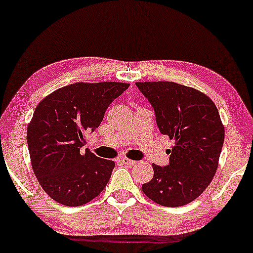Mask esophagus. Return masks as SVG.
Segmentation results:
<instances>
[{
	"instance_id": "1",
	"label": "esophagus",
	"mask_w": 253,
	"mask_h": 253,
	"mask_svg": "<svg viewBox=\"0 0 253 253\" xmlns=\"http://www.w3.org/2000/svg\"><path fill=\"white\" fill-rule=\"evenodd\" d=\"M121 163L122 164H124V165H134V164H136V162H133V160H130V159H127V158H122L120 160Z\"/></svg>"
}]
</instances>
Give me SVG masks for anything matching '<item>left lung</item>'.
Instances as JSON below:
<instances>
[{"label": "left lung", "instance_id": "left-lung-1", "mask_svg": "<svg viewBox=\"0 0 253 253\" xmlns=\"http://www.w3.org/2000/svg\"><path fill=\"white\" fill-rule=\"evenodd\" d=\"M136 86L155 110L160 133L174 140L169 165H152L153 178L143 183L144 194L160 206H185L202 194L217 169L224 142L217 108L207 95L183 84Z\"/></svg>", "mask_w": 253, "mask_h": 253}]
</instances>
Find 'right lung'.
Instances as JSON below:
<instances>
[{"label": "right lung", "mask_w": 253, "mask_h": 253, "mask_svg": "<svg viewBox=\"0 0 253 253\" xmlns=\"http://www.w3.org/2000/svg\"><path fill=\"white\" fill-rule=\"evenodd\" d=\"M122 83H77L48 95L36 108L26 131L32 169L54 201L83 206L103 191L115 163L88 151L87 133L102 122L111 102L127 89Z\"/></svg>", "instance_id": "right-lung-1"}]
</instances>
